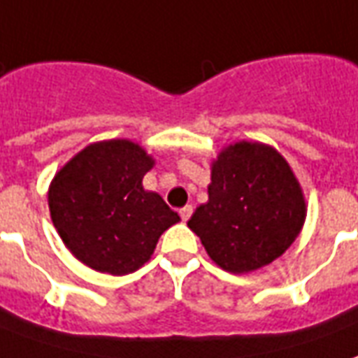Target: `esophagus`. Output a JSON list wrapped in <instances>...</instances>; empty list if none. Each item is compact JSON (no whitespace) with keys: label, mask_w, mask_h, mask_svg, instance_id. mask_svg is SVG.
Masks as SVG:
<instances>
[{"label":"esophagus","mask_w":358,"mask_h":358,"mask_svg":"<svg viewBox=\"0 0 358 358\" xmlns=\"http://www.w3.org/2000/svg\"><path fill=\"white\" fill-rule=\"evenodd\" d=\"M192 213H193L192 205H186L184 208H180V216H182V220H184V222H187V220H189Z\"/></svg>","instance_id":"obj_1"}]
</instances>
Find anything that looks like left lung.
<instances>
[{"label": "left lung", "instance_id": "obj_1", "mask_svg": "<svg viewBox=\"0 0 358 358\" xmlns=\"http://www.w3.org/2000/svg\"><path fill=\"white\" fill-rule=\"evenodd\" d=\"M307 216L296 174L273 145L241 140L210 165L208 201L187 227L210 260L229 273H250L287 252Z\"/></svg>", "mask_w": 358, "mask_h": 358}]
</instances>
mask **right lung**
<instances>
[{"instance_id":"obj_1","label":"right lung","mask_w":358,"mask_h":358,"mask_svg":"<svg viewBox=\"0 0 358 358\" xmlns=\"http://www.w3.org/2000/svg\"><path fill=\"white\" fill-rule=\"evenodd\" d=\"M155 159L127 138L83 148L55 174L49 210L60 239L94 271L127 275L152 258L178 213L142 186Z\"/></svg>"}]
</instances>
